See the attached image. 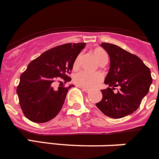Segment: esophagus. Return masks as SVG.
Instances as JSON below:
<instances>
[{
  "mask_svg": "<svg viewBox=\"0 0 159 159\" xmlns=\"http://www.w3.org/2000/svg\"><path fill=\"white\" fill-rule=\"evenodd\" d=\"M77 87H78V88H80L81 89H82L83 91H84V92H87V93H88V92H90V90H89V89H88V88H83V87H81V86H77Z\"/></svg>",
  "mask_w": 159,
  "mask_h": 159,
  "instance_id": "34e87169",
  "label": "esophagus"
}]
</instances>
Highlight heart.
Masks as SVG:
<instances>
[{
	"mask_svg": "<svg viewBox=\"0 0 159 159\" xmlns=\"http://www.w3.org/2000/svg\"><path fill=\"white\" fill-rule=\"evenodd\" d=\"M92 54L95 57V60L99 65H104L107 64L108 60V56L106 52L100 48H96L92 51ZM80 55L77 56L73 62V68L76 69L80 64ZM73 80L78 86H81L83 88L92 89L95 88L97 85H99L102 80V75L99 72L94 73V74H89V73L80 71L76 73L74 75Z\"/></svg>",
	"mask_w": 159,
	"mask_h": 159,
	"instance_id": "heart-1",
	"label": "heart"
}]
</instances>
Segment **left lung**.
<instances>
[{
  "label": "left lung",
  "instance_id": "obj_1",
  "mask_svg": "<svg viewBox=\"0 0 159 159\" xmlns=\"http://www.w3.org/2000/svg\"><path fill=\"white\" fill-rule=\"evenodd\" d=\"M110 57V68L101 90L102 98L96 107L105 116L113 119L127 116L139 107L152 84L151 70L143 60L122 48L109 43H101ZM118 87L117 93L113 90Z\"/></svg>",
  "mask_w": 159,
  "mask_h": 159
}]
</instances>
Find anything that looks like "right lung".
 Here are the masks:
<instances>
[{"label":"right lung","instance_id":"add662e5","mask_svg":"<svg viewBox=\"0 0 159 159\" xmlns=\"http://www.w3.org/2000/svg\"><path fill=\"white\" fill-rule=\"evenodd\" d=\"M86 45L85 43H64L42 53L31 61L20 77L16 89L20 105L25 117L37 123H46L60 111L68 90L74 87H64L60 81H71L68 74L72 70L73 62Z\"/></svg>","mask_w":159,"mask_h":159}]
</instances>
